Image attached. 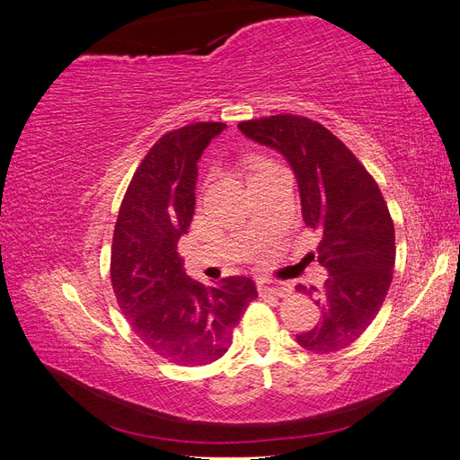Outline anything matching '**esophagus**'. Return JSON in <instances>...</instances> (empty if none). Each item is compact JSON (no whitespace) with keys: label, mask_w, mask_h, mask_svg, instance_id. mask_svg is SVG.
<instances>
[{"label":"esophagus","mask_w":460,"mask_h":460,"mask_svg":"<svg viewBox=\"0 0 460 460\" xmlns=\"http://www.w3.org/2000/svg\"><path fill=\"white\" fill-rule=\"evenodd\" d=\"M259 291L262 294H270L276 297H288L291 294V286L284 282H272V280H261L259 282Z\"/></svg>","instance_id":"esophagus-1"}]
</instances>
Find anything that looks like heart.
<instances>
[{
	"label": "heart",
	"instance_id": "b5f03b06",
	"mask_svg": "<svg viewBox=\"0 0 460 460\" xmlns=\"http://www.w3.org/2000/svg\"><path fill=\"white\" fill-rule=\"evenodd\" d=\"M274 163L270 159H264V157H253L252 163H249V178L253 174H259L262 171H267L269 166H272Z\"/></svg>",
	"mask_w": 460,
	"mask_h": 460
}]
</instances>
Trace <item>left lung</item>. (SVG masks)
Segmentation results:
<instances>
[{
	"instance_id": "8db88e82",
	"label": "left lung",
	"mask_w": 460,
	"mask_h": 460,
	"mask_svg": "<svg viewBox=\"0 0 460 460\" xmlns=\"http://www.w3.org/2000/svg\"><path fill=\"white\" fill-rule=\"evenodd\" d=\"M252 140L280 151L299 184L303 220L320 232L309 259L330 272L316 297L320 323L297 333L303 349L326 355L355 343L382 309L395 267V228L382 191L353 151L323 124L301 115L243 120Z\"/></svg>"
}]
</instances>
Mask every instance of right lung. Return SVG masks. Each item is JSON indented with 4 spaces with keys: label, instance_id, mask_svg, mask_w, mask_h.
I'll return each mask as SVG.
<instances>
[{
    "label": "right lung",
    "instance_id": "add662e5",
    "mask_svg": "<svg viewBox=\"0 0 460 460\" xmlns=\"http://www.w3.org/2000/svg\"><path fill=\"white\" fill-rule=\"evenodd\" d=\"M225 122H191L163 134L137 166L119 208L111 284L122 314L151 351L174 365H211L257 297L252 278L215 288L190 280L178 240L196 208L198 161Z\"/></svg>",
    "mask_w": 460,
    "mask_h": 460
}]
</instances>
